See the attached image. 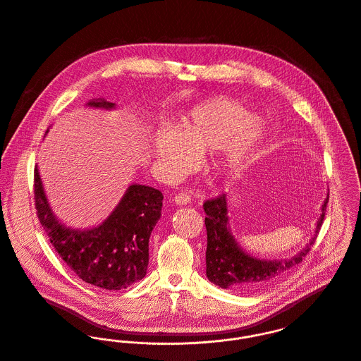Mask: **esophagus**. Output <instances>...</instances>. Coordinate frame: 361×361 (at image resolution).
Wrapping results in <instances>:
<instances>
[{
    "label": "esophagus",
    "mask_w": 361,
    "mask_h": 361,
    "mask_svg": "<svg viewBox=\"0 0 361 361\" xmlns=\"http://www.w3.org/2000/svg\"><path fill=\"white\" fill-rule=\"evenodd\" d=\"M174 204L176 205H180V207H183V205H187V204H190V201H191V198L187 195V194H178V195H176L174 197Z\"/></svg>",
    "instance_id": "obj_1"
}]
</instances>
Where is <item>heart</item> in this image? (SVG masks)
Here are the masks:
<instances>
[{
	"mask_svg": "<svg viewBox=\"0 0 361 361\" xmlns=\"http://www.w3.org/2000/svg\"><path fill=\"white\" fill-rule=\"evenodd\" d=\"M264 133L254 116L240 103L226 99L195 107L180 126V133L160 131L153 142V154L170 174L183 173L191 161L187 146L197 153L220 150L226 145L224 171L235 177L251 163Z\"/></svg>",
	"mask_w": 361,
	"mask_h": 361,
	"instance_id": "1",
	"label": "heart"
}]
</instances>
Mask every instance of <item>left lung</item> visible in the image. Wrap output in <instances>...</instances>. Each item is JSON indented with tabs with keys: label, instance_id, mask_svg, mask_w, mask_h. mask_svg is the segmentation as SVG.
<instances>
[{
	"label": "left lung",
	"instance_id": "8db88e82",
	"mask_svg": "<svg viewBox=\"0 0 361 361\" xmlns=\"http://www.w3.org/2000/svg\"><path fill=\"white\" fill-rule=\"evenodd\" d=\"M228 197L223 194L216 200L207 201L205 226L208 234L207 245V278L219 288L240 293L265 288L286 275L310 252L317 234L322 226L329 194L321 207V215L315 224V233L293 257L283 259H262L245 252L233 235L228 223Z\"/></svg>",
	"mask_w": 361,
	"mask_h": 361
}]
</instances>
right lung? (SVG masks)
Wrapping results in <instances>:
<instances>
[{
    "mask_svg": "<svg viewBox=\"0 0 361 361\" xmlns=\"http://www.w3.org/2000/svg\"><path fill=\"white\" fill-rule=\"evenodd\" d=\"M86 106L109 111L116 109V103L104 97L92 99ZM35 201L50 243L79 279L104 290L127 288L144 279L150 233L161 216L163 194L159 190L134 183L100 224L75 228L54 214L36 166Z\"/></svg>",
    "mask_w": 361,
    "mask_h": 361,
    "instance_id": "obj_1",
    "label": "right lung"
}]
</instances>
